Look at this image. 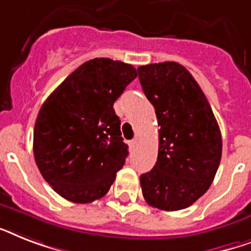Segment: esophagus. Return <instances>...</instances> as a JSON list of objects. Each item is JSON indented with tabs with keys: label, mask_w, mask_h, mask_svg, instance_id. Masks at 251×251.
Listing matches in <instances>:
<instances>
[{
	"label": "esophagus",
	"mask_w": 251,
	"mask_h": 251,
	"mask_svg": "<svg viewBox=\"0 0 251 251\" xmlns=\"http://www.w3.org/2000/svg\"><path fill=\"white\" fill-rule=\"evenodd\" d=\"M129 146H130V148H134V147L136 146V139L130 140V142H129Z\"/></svg>",
	"instance_id": "34e87169"
}]
</instances>
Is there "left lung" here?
<instances>
[{"mask_svg": "<svg viewBox=\"0 0 251 251\" xmlns=\"http://www.w3.org/2000/svg\"><path fill=\"white\" fill-rule=\"evenodd\" d=\"M138 75L160 126L157 162L140 175L143 197L160 210H182L214 180L222 157L221 130L205 94L182 64L142 66Z\"/></svg>", "mask_w": 251, "mask_h": 251, "instance_id": "1", "label": "left lung"}]
</instances>
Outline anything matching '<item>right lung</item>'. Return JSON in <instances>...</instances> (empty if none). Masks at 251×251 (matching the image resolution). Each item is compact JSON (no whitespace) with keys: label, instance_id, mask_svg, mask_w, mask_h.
Listing matches in <instances>:
<instances>
[{"label":"right lung","instance_id":"obj_1","mask_svg":"<svg viewBox=\"0 0 251 251\" xmlns=\"http://www.w3.org/2000/svg\"><path fill=\"white\" fill-rule=\"evenodd\" d=\"M138 76L127 63L95 58L59 85L38 112L33 153L38 170L68 201L101 199L127 157L113 103Z\"/></svg>","mask_w":251,"mask_h":251}]
</instances>
